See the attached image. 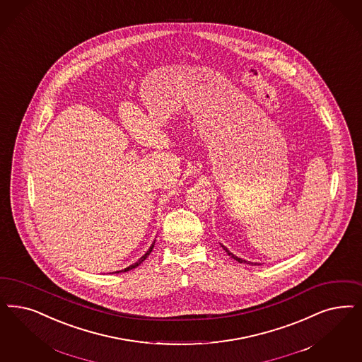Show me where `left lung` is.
<instances>
[{
  "label": "left lung",
  "mask_w": 362,
  "mask_h": 362,
  "mask_svg": "<svg viewBox=\"0 0 362 362\" xmlns=\"http://www.w3.org/2000/svg\"><path fill=\"white\" fill-rule=\"evenodd\" d=\"M221 246L223 247V250H226V252H227V254H228V255H230L233 259H235V261H238V262L247 263V264H257V263L249 262V261H245V259H242V258H238L237 255H234V254H233L230 250H227V247H225L223 245H221Z\"/></svg>",
  "instance_id": "1"
}]
</instances>
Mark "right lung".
Returning <instances> with one entry per match:
<instances>
[{
  "label": "right lung",
  "instance_id": "add662e5",
  "mask_svg": "<svg viewBox=\"0 0 362 362\" xmlns=\"http://www.w3.org/2000/svg\"><path fill=\"white\" fill-rule=\"evenodd\" d=\"M153 245H155V242H153V243H152V245H151L150 249H148V251H147V252H146V254H144V255H143V257H141V258H140V259H139V261H137V262L132 263V264H131V266H128V267H125L124 270H120V272H116V273H125V272H128V270H132V269H135V267H137V266H139V264H140V263L143 262V261H146V258H147V257H148V255H150L151 251H152V249H153Z\"/></svg>",
  "mask_w": 362,
  "mask_h": 362
}]
</instances>
